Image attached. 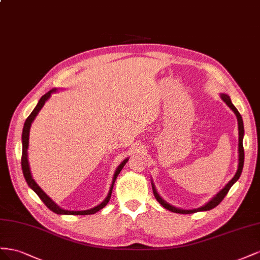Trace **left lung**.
<instances>
[{"mask_svg": "<svg viewBox=\"0 0 260 260\" xmlns=\"http://www.w3.org/2000/svg\"><path fill=\"white\" fill-rule=\"evenodd\" d=\"M220 97L221 99L223 100L226 106L231 109L234 114L236 115V118H237V124H239V167H237V171L235 173V175L233 176V179L230 181L225 186L222 188L217 195H214L208 203L205 204L204 206L199 207V208H195V209H182V208H177V207H174L172 205H170L169 203H167L165 199H163L159 194L157 189H155V186L154 184L151 180V186H152V190H153V195L155 197V199L158 200L159 204L165 207L166 209H168L169 211H172V212H175V213H194V212H197V211H207V210H210L212 208H214V207H217L221 202L222 199H223L225 197V195L228 194V191L230 190V188L232 187V185L240 179V176L242 174V170H243V166H244V148H243V137H244V124H243V120H242V116L240 114L239 111H237V109L233 106V103L231 101V99H230L229 95L226 93H220Z\"/></svg>", "mask_w": 260, "mask_h": 260, "instance_id": "obj_1", "label": "left lung"}]
</instances>
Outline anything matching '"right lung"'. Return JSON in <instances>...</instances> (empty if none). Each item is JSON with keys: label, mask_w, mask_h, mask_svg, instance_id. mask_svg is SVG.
<instances>
[{"label": "right lung", "mask_w": 260, "mask_h": 260, "mask_svg": "<svg viewBox=\"0 0 260 260\" xmlns=\"http://www.w3.org/2000/svg\"><path fill=\"white\" fill-rule=\"evenodd\" d=\"M57 90L56 88L52 89V90L48 91L46 94H43L42 97L40 98L39 102L37 103L36 108L34 109L32 112L30 113V115H29L27 117V120L24 124V128H23V134H21V144H23V154H21V169H23V174L25 176V180L28 184V186L30 187L37 195L39 196V198L42 200V202L44 203V205H46L48 208L53 211L54 213H57V214H74V216H85V214H93L97 211L101 210L102 208H105V207L107 206V204L109 203V200L111 198V194H112V189H113V186H114V183H115V180L116 177L118 176V174H120V172L122 171L123 167L125 166V163L128 161V158L124 159L121 163L120 166H118L115 170L114 172V175H113V179H112V184H111V187H110V190H109V194L107 195L106 199L103 200L102 203H100L98 206L93 207V208H90L88 210H79V211H75V210H65L63 208H61V207H58L53 200H52L46 192H44L38 184L36 183V181L32 179V175H31V172H30V167H29V161H28V146H29V132H30V127H31V124L34 122V120L36 118V116L38 115V113L40 112V110L42 109V107L44 106V103H46L50 97L51 94L55 92Z\"/></svg>", "instance_id": "add662e5"}]
</instances>
